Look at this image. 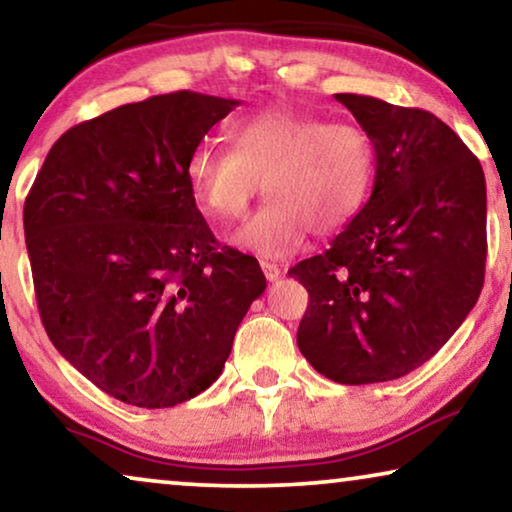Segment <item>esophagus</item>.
<instances>
[{
	"instance_id": "esophagus-1",
	"label": "esophagus",
	"mask_w": 512,
	"mask_h": 512,
	"mask_svg": "<svg viewBox=\"0 0 512 512\" xmlns=\"http://www.w3.org/2000/svg\"><path fill=\"white\" fill-rule=\"evenodd\" d=\"M260 267L264 271V276H267V281H278V276H281V267H278V264H274V262L262 260Z\"/></svg>"
}]
</instances>
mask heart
Instances as JSON below:
<instances>
[{
	"label": "heart",
	"mask_w": 512,
	"mask_h": 512,
	"mask_svg": "<svg viewBox=\"0 0 512 512\" xmlns=\"http://www.w3.org/2000/svg\"><path fill=\"white\" fill-rule=\"evenodd\" d=\"M227 140L231 149L203 140L189 152L187 187L203 213L229 222L245 215L264 185L267 203L231 238L255 255H288L309 229L337 234L372 192L377 149L351 121L274 105L231 121Z\"/></svg>",
	"instance_id": "obj_1"
}]
</instances>
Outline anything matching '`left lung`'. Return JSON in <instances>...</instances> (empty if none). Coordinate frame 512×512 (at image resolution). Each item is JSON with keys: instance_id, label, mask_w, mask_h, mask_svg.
Returning <instances> with one entry per match:
<instances>
[{"instance_id": "8db88e82", "label": "left lung", "mask_w": 512, "mask_h": 512, "mask_svg": "<svg viewBox=\"0 0 512 512\" xmlns=\"http://www.w3.org/2000/svg\"><path fill=\"white\" fill-rule=\"evenodd\" d=\"M377 149L372 194L323 255L288 274L309 290L302 356L337 384L405 377L478 302L487 260L485 173L435 114L337 93Z\"/></svg>"}]
</instances>
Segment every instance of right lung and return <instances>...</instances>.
<instances>
[{
  "label": "right lung",
  "instance_id": "right-lung-1",
  "mask_svg": "<svg viewBox=\"0 0 512 512\" xmlns=\"http://www.w3.org/2000/svg\"><path fill=\"white\" fill-rule=\"evenodd\" d=\"M236 105L177 91L84 121L25 199L46 335L121 403L156 410L206 391L267 288L255 257L215 241L185 177L189 152Z\"/></svg>",
  "mask_w": 512,
  "mask_h": 512
}]
</instances>
